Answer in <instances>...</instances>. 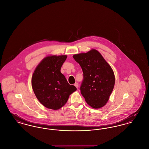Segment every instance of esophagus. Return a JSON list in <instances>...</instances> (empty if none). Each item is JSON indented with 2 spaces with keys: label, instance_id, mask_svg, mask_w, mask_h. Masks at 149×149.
<instances>
[{
  "label": "esophagus",
  "instance_id": "34e87169",
  "mask_svg": "<svg viewBox=\"0 0 149 149\" xmlns=\"http://www.w3.org/2000/svg\"><path fill=\"white\" fill-rule=\"evenodd\" d=\"M74 85H75V86L78 89V88H79V84L77 83H75V84H74Z\"/></svg>",
  "mask_w": 149,
  "mask_h": 149
}]
</instances>
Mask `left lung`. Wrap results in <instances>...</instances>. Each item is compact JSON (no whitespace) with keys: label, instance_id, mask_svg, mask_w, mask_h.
Returning <instances> with one entry per match:
<instances>
[{"label":"left lung","instance_id":"obj_1","mask_svg":"<svg viewBox=\"0 0 149 149\" xmlns=\"http://www.w3.org/2000/svg\"><path fill=\"white\" fill-rule=\"evenodd\" d=\"M83 72L80 92L90 107L99 109L107 102L115 85L111 66L95 49L73 55Z\"/></svg>","mask_w":149,"mask_h":149}]
</instances>
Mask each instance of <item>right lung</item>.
<instances>
[{
  "label": "right lung",
  "instance_id": "right-lung-1",
  "mask_svg": "<svg viewBox=\"0 0 149 149\" xmlns=\"http://www.w3.org/2000/svg\"><path fill=\"white\" fill-rule=\"evenodd\" d=\"M67 56L53 55L45 58L36 68L31 85L36 97L45 107L58 110L63 107L69 95L77 90L61 73Z\"/></svg>",
  "mask_w": 149,
  "mask_h": 149
}]
</instances>
